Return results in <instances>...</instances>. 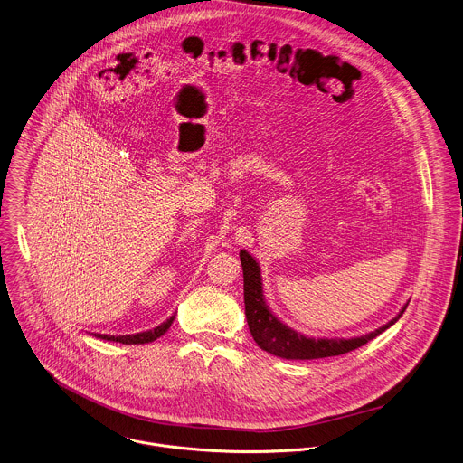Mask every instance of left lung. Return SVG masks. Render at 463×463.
<instances>
[{"label":"left lung","mask_w":463,"mask_h":463,"mask_svg":"<svg viewBox=\"0 0 463 463\" xmlns=\"http://www.w3.org/2000/svg\"><path fill=\"white\" fill-rule=\"evenodd\" d=\"M241 267H243V295H245V315L249 322V329L256 344L279 358L286 360H318L329 356H340L351 353L362 345H365L372 338L381 335L392 324H395L408 304L401 309V313L392 318L383 327L372 331L369 335L358 338H307L300 333L293 331L291 327L284 326L278 320L272 311L267 307L263 298V286H261V274L256 260L247 252H240Z\"/></svg>","instance_id":"8db88e82"}]
</instances>
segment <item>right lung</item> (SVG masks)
<instances>
[{"mask_svg": "<svg viewBox=\"0 0 463 463\" xmlns=\"http://www.w3.org/2000/svg\"><path fill=\"white\" fill-rule=\"evenodd\" d=\"M174 318H175V315H172L166 322H163V324L157 326L156 329H152V331H143V333H137V335H123V336L94 335V336H96V338H101V340H109V342H119V344H125V345H132V344H134V345H136V344H150V342L157 340L159 336H163V335L170 329Z\"/></svg>", "mask_w": 463, "mask_h": 463, "instance_id": "1", "label": "right lung"}]
</instances>
